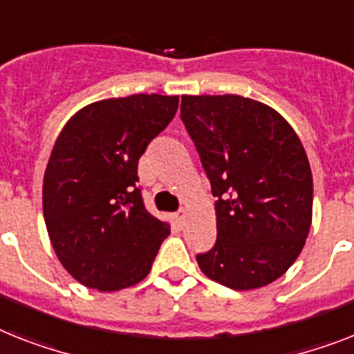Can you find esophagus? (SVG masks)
Instances as JSON below:
<instances>
[{"label": "esophagus", "mask_w": 354, "mask_h": 354, "mask_svg": "<svg viewBox=\"0 0 354 354\" xmlns=\"http://www.w3.org/2000/svg\"><path fill=\"white\" fill-rule=\"evenodd\" d=\"M174 218L179 226H184V223H186V212H184V209H179V212L174 215Z\"/></svg>", "instance_id": "obj_1"}]
</instances>
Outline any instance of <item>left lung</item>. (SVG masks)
I'll use <instances>...</instances> for the list:
<instances>
[{
	"instance_id": "8db88e82",
	"label": "left lung",
	"mask_w": 354,
	"mask_h": 354,
	"mask_svg": "<svg viewBox=\"0 0 354 354\" xmlns=\"http://www.w3.org/2000/svg\"><path fill=\"white\" fill-rule=\"evenodd\" d=\"M180 119L217 197V242L197 255L208 279L236 291L271 284L300 255L313 175L277 110L242 95H183Z\"/></svg>"
}]
</instances>
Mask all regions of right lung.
I'll return each instance as SVG.
<instances>
[{
	"label": "right lung",
	"mask_w": 354,
	"mask_h": 354,
	"mask_svg": "<svg viewBox=\"0 0 354 354\" xmlns=\"http://www.w3.org/2000/svg\"><path fill=\"white\" fill-rule=\"evenodd\" d=\"M177 106V95L159 93L103 99L61 130L43 179V215L55 255L86 288L141 282L170 235V224L146 212L137 165Z\"/></svg>",
	"instance_id": "right-lung-1"
}]
</instances>
